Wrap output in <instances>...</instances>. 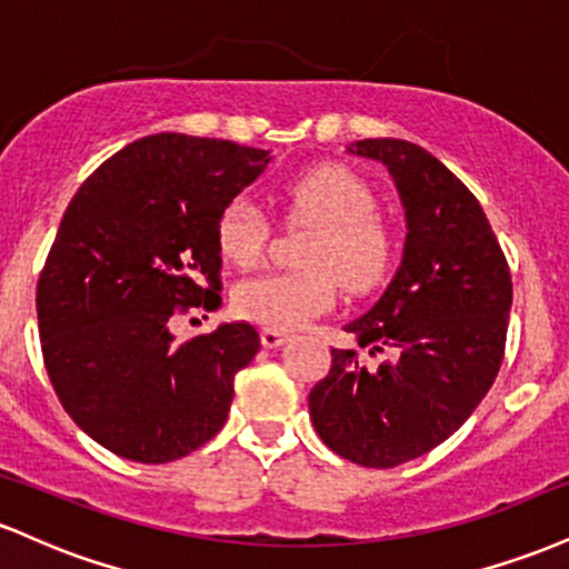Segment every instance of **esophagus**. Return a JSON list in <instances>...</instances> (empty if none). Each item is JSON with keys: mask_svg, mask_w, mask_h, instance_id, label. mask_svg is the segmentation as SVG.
<instances>
[{"mask_svg": "<svg viewBox=\"0 0 569 569\" xmlns=\"http://www.w3.org/2000/svg\"><path fill=\"white\" fill-rule=\"evenodd\" d=\"M289 342V335L286 331H278V329H264L262 331V345L264 348H280V345Z\"/></svg>", "mask_w": 569, "mask_h": 569, "instance_id": "1", "label": "esophagus"}]
</instances>
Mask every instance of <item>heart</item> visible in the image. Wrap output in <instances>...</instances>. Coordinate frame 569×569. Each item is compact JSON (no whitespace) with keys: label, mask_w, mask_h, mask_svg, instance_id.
<instances>
[{"label":"heart","mask_w":569,"mask_h":569,"mask_svg":"<svg viewBox=\"0 0 569 569\" xmlns=\"http://www.w3.org/2000/svg\"><path fill=\"white\" fill-rule=\"evenodd\" d=\"M293 219L318 227L305 251L310 270L267 272L234 286V312L267 329L291 331L331 310L337 278L348 291H369L382 283L393 264V238L377 219V200L350 168L326 162L286 184ZM267 224L262 208L248 198L227 202L217 221L219 253L234 267L259 264Z\"/></svg>","instance_id":"b5f03b06"}]
</instances>
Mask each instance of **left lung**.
I'll return each instance as SVG.
<instances>
[{
	"instance_id": "8db88e82",
	"label": "left lung",
	"mask_w": 569,
	"mask_h": 569,
	"mask_svg": "<svg viewBox=\"0 0 569 569\" xmlns=\"http://www.w3.org/2000/svg\"><path fill=\"white\" fill-rule=\"evenodd\" d=\"M348 152L388 168L407 219L393 280L345 326L369 356L390 358L369 371L356 350L335 348L307 403L331 452L393 468L447 441L492 388L511 272L479 200L441 160L401 139L352 141Z\"/></svg>"
}]
</instances>
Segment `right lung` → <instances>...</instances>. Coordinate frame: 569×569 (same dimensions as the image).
<instances>
[{
  "mask_svg": "<svg viewBox=\"0 0 569 569\" xmlns=\"http://www.w3.org/2000/svg\"><path fill=\"white\" fill-rule=\"evenodd\" d=\"M270 149L154 133L128 143L71 198L37 286L44 369L90 439L133 462L211 441L234 375L262 342L246 321L176 342V310L221 305L217 221Z\"/></svg>",
  "mask_w": 569,
  "mask_h": 569,
  "instance_id": "1",
  "label": "right lung"
}]
</instances>
